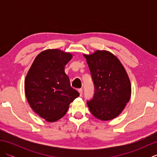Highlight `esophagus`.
Here are the masks:
<instances>
[{"label":"esophagus","instance_id":"34e87169","mask_svg":"<svg viewBox=\"0 0 157 157\" xmlns=\"http://www.w3.org/2000/svg\"><path fill=\"white\" fill-rule=\"evenodd\" d=\"M78 92L79 93V96H82V94H83V90L82 89H79L78 90Z\"/></svg>","mask_w":157,"mask_h":157}]
</instances>
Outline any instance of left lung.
<instances>
[{
    "mask_svg": "<svg viewBox=\"0 0 157 157\" xmlns=\"http://www.w3.org/2000/svg\"><path fill=\"white\" fill-rule=\"evenodd\" d=\"M83 55L95 87L94 98L87 102L90 111L102 121L116 118L132 94L131 82L125 67L115 55L105 50Z\"/></svg>",
    "mask_w": 157,
    "mask_h": 157,
    "instance_id": "8db88e82",
    "label": "left lung"
}]
</instances>
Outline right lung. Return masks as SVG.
<instances>
[{"mask_svg":"<svg viewBox=\"0 0 157 157\" xmlns=\"http://www.w3.org/2000/svg\"><path fill=\"white\" fill-rule=\"evenodd\" d=\"M71 52L47 49L36 56L25 79V94L32 109L48 122L64 116L70 103L79 96L70 85L65 66Z\"/></svg>","mask_w":157,"mask_h":157,"instance_id":"obj_1","label":"right lung"}]
</instances>
